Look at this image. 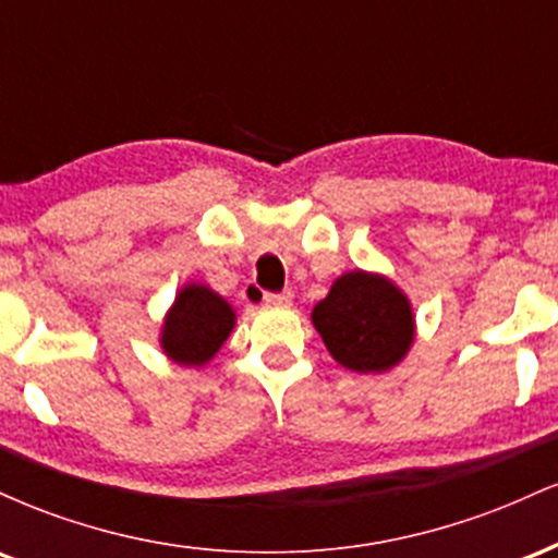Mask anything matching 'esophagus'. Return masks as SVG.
I'll return each instance as SVG.
<instances>
[{
  "label": "esophagus",
  "mask_w": 558,
  "mask_h": 558,
  "mask_svg": "<svg viewBox=\"0 0 558 558\" xmlns=\"http://www.w3.org/2000/svg\"><path fill=\"white\" fill-rule=\"evenodd\" d=\"M265 304L272 306V310H288L293 304V293L283 291V293H265Z\"/></svg>",
  "instance_id": "obj_1"
}]
</instances>
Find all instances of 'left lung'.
<instances>
[{"label": "left lung", "instance_id": "left-lung-1", "mask_svg": "<svg viewBox=\"0 0 558 558\" xmlns=\"http://www.w3.org/2000/svg\"><path fill=\"white\" fill-rule=\"evenodd\" d=\"M312 325L341 367L383 375L399 367L417 336L412 301L388 275L349 270L312 310Z\"/></svg>", "mask_w": 558, "mask_h": 558}]
</instances>
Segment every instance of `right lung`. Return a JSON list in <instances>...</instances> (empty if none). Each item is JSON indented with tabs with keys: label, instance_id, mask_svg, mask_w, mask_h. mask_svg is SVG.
<instances>
[{
	"label": "right lung",
	"instance_id": "1",
	"mask_svg": "<svg viewBox=\"0 0 558 558\" xmlns=\"http://www.w3.org/2000/svg\"><path fill=\"white\" fill-rule=\"evenodd\" d=\"M235 319L239 317L226 296L207 283L189 280L165 312L159 349L181 367H204L230 338Z\"/></svg>",
	"mask_w": 558,
	"mask_h": 558
}]
</instances>
